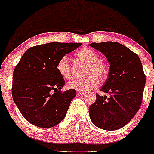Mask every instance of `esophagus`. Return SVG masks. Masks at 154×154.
<instances>
[{
  "label": "esophagus",
  "mask_w": 154,
  "mask_h": 154,
  "mask_svg": "<svg viewBox=\"0 0 154 154\" xmlns=\"http://www.w3.org/2000/svg\"><path fill=\"white\" fill-rule=\"evenodd\" d=\"M77 93H78V94H79V95H83V94H85V91H78Z\"/></svg>",
  "instance_id": "obj_1"
}]
</instances>
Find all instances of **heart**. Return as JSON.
<instances>
[{
  "label": "heart",
  "instance_id": "b5f03b06",
  "mask_svg": "<svg viewBox=\"0 0 154 154\" xmlns=\"http://www.w3.org/2000/svg\"><path fill=\"white\" fill-rule=\"evenodd\" d=\"M75 56L78 59L89 63L86 74L89 75L83 79H74L68 82L70 89L78 91H86L97 86L100 82H104L108 78L109 68L108 64L102 60L94 50L89 48H83L77 51ZM56 70L59 75L64 79H69L71 77L68 58L66 56L62 57L56 64Z\"/></svg>",
  "mask_w": 154,
  "mask_h": 154
}]
</instances>
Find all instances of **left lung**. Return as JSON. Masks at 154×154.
Segmentation results:
<instances>
[{"mask_svg":"<svg viewBox=\"0 0 154 154\" xmlns=\"http://www.w3.org/2000/svg\"><path fill=\"white\" fill-rule=\"evenodd\" d=\"M91 47L105 55L110 64L108 77L96 94L95 103L89 107V116L96 127L105 130H116L127 124L142 103L146 75L137 54L124 45L113 41L91 43Z\"/></svg>","mask_w":154,"mask_h":154,"instance_id":"left-lung-1","label":"left lung"}]
</instances>
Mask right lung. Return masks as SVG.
Masks as SVG:
<instances>
[{"instance_id":"1","label":"right lung","mask_w":154,"mask_h":154,"mask_svg":"<svg viewBox=\"0 0 154 154\" xmlns=\"http://www.w3.org/2000/svg\"><path fill=\"white\" fill-rule=\"evenodd\" d=\"M82 43L51 42L29 48L15 67L12 97L20 113L30 124L42 128L58 124L66 116L75 89L61 91L65 80L56 64Z\"/></svg>"}]
</instances>
